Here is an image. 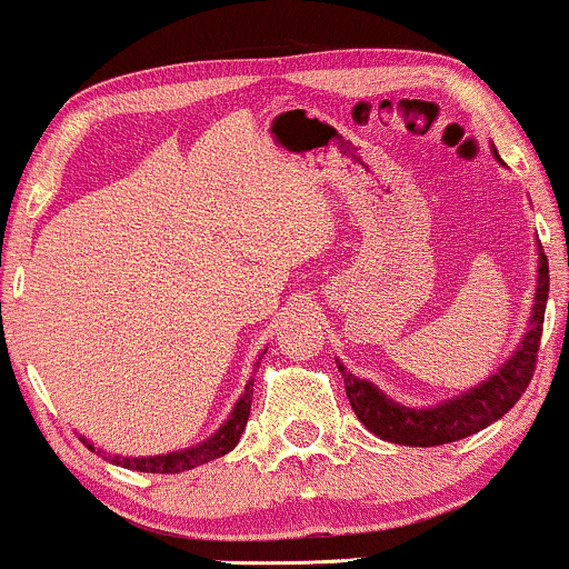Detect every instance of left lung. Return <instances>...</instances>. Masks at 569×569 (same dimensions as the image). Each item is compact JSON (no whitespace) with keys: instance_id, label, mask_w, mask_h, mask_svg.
Segmentation results:
<instances>
[{"instance_id":"left-lung-1","label":"left lung","mask_w":569,"mask_h":569,"mask_svg":"<svg viewBox=\"0 0 569 569\" xmlns=\"http://www.w3.org/2000/svg\"><path fill=\"white\" fill-rule=\"evenodd\" d=\"M546 300H549V258L543 256L538 244V284L530 327H527L525 338L519 340V349L511 353L509 362L500 365L490 378L473 386V389L418 410V407L393 402L378 386H372L370 380L357 378L353 372L346 370L343 362L336 359L340 376H343L351 410L357 412V418L362 420L367 431L393 445L433 447L458 442V439H466L471 433L487 429L498 418H503L519 402L527 386H530L532 372H536L540 336H543Z\"/></svg>"}]
</instances>
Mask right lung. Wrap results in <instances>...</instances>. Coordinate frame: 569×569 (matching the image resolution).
I'll use <instances>...</instances> for the list:
<instances>
[{"instance_id":"obj_1","label":"right lung","mask_w":569,"mask_h":569,"mask_svg":"<svg viewBox=\"0 0 569 569\" xmlns=\"http://www.w3.org/2000/svg\"><path fill=\"white\" fill-rule=\"evenodd\" d=\"M256 365H260V362H256ZM252 383H256V378L247 380L244 393L239 397V402L233 405L231 416L226 418V423L220 426V429L212 433L210 439H204V442H199L197 447H189V450H178V452H167V456H153V458H119V456H106V452H103V458H109L111 463L122 466V469L146 471V473H180V471L197 469V466H202V463H210V460L231 452L233 447H237L239 437H242L247 418H250ZM82 442L87 445V450L96 452V447L87 442V439H82Z\"/></svg>"}]
</instances>
